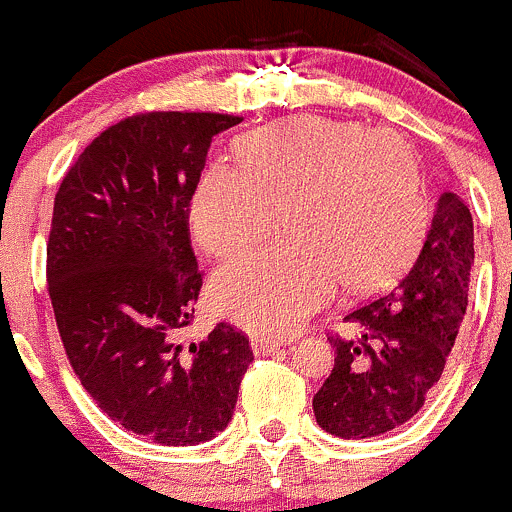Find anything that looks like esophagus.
Returning a JSON list of instances; mask_svg holds the SVG:
<instances>
[{
    "mask_svg": "<svg viewBox=\"0 0 512 512\" xmlns=\"http://www.w3.org/2000/svg\"><path fill=\"white\" fill-rule=\"evenodd\" d=\"M287 344H289V339H280V337L252 339V349H255V354H270V352H275V349L287 347Z\"/></svg>",
    "mask_w": 512,
    "mask_h": 512,
    "instance_id": "1",
    "label": "esophagus"
}]
</instances>
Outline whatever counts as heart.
<instances>
[{
    "label": "heart",
    "mask_w": 512,
    "mask_h": 512,
    "mask_svg": "<svg viewBox=\"0 0 512 512\" xmlns=\"http://www.w3.org/2000/svg\"><path fill=\"white\" fill-rule=\"evenodd\" d=\"M282 210L289 240L232 262L213 280L218 309L262 334L297 332L339 282L369 289L416 257L428 225L414 148L354 121L292 118L237 141L190 203V230L215 260L265 240Z\"/></svg>",
    "instance_id": "1"
}]
</instances>
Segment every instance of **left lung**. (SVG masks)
<instances>
[{
	"label": "left lung",
	"mask_w": 512,
	"mask_h": 512,
	"mask_svg": "<svg viewBox=\"0 0 512 512\" xmlns=\"http://www.w3.org/2000/svg\"><path fill=\"white\" fill-rule=\"evenodd\" d=\"M471 265V210L456 193H441L411 270L394 289L344 317L361 327V337H327L337 349L334 369L312 401L324 431L381 436L418 414L458 337Z\"/></svg>",
	"instance_id": "1"
}]
</instances>
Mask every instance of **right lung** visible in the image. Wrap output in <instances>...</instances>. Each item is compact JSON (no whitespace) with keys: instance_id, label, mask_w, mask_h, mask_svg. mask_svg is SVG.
Wrapping results in <instances>:
<instances>
[{"instance_id":"right-lung-1","label":"right lung","mask_w":512,"mask_h":512,"mask_svg":"<svg viewBox=\"0 0 512 512\" xmlns=\"http://www.w3.org/2000/svg\"><path fill=\"white\" fill-rule=\"evenodd\" d=\"M240 121L123 118L76 158L54 198L46 282L66 359L103 414L163 446L223 431L252 361L247 334L227 322L185 339L203 287L190 200L213 138Z\"/></svg>"}]
</instances>
